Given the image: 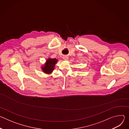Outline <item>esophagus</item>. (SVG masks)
Listing matches in <instances>:
<instances>
[{
    "mask_svg": "<svg viewBox=\"0 0 129 129\" xmlns=\"http://www.w3.org/2000/svg\"><path fill=\"white\" fill-rule=\"evenodd\" d=\"M68 58H69V57H68V56H64L63 57V59L64 60H67L68 59Z\"/></svg>",
    "mask_w": 129,
    "mask_h": 129,
    "instance_id": "obj_1",
    "label": "esophagus"
}]
</instances>
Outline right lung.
Wrapping results in <instances>:
<instances>
[{"instance_id":"add662e5","label":"right lung","mask_w":129,"mask_h":129,"mask_svg":"<svg viewBox=\"0 0 129 129\" xmlns=\"http://www.w3.org/2000/svg\"><path fill=\"white\" fill-rule=\"evenodd\" d=\"M58 60L56 59H48L46 61L45 65L42 67V70L43 71L47 73H49L51 72L54 68V65L56 64Z\"/></svg>"}]
</instances>
